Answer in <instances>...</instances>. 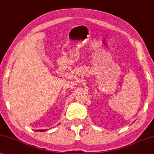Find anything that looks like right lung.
Segmentation results:
<instances>
[{"label":"right lung","mask_w":154,"mask_h":154,"mask_svg":"<svg viewBox=\"0 0 154 154\" xmlns=\"http://www.w3.org/2000/svg\"><path fill=\"white\" fill-rule=\"evenodd\" d=\"M45 130H36V131H45Z\"/></svg>","instance_id":"obj_1"}]
</instances>
